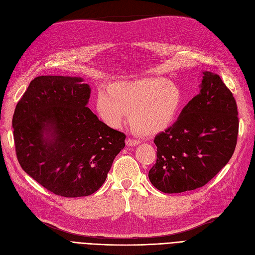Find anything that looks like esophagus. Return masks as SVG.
<instances>
[{
    "mask_svg": "<svg viewBox=\"0 0 255 255\" xmlns=\"http://www.w3.org/2000/svg\"><path fill=\"white\" fill-rule=\"evenodd\" d=\"M138 143H139V140L133 139V138H128V139H127V144L129 145V146H134V145H136Z\"/></svg>",
    "mask_w": 255,
    "mask_h": 255,
    "instance_id": "esophagus-1",
    "label": "esophagus"
}]
</instances>
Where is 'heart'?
<instances>
[{
	"label": "heart",
	"mask_w": 255,
	"mask_h": 255,
	"mask_svg": "<svg viewBox=\"0 0 255 255\" xmlns=\"http://www.w3.org/2000/svg\"><path fill=\"white\" fill-rule=\"evenodd\" d=\"M183 105V94L173 82L160 78L120 81L98 90L97 112L107 126L120 128L128 118L143 133L169 127Z\"/></svg>",
	"instance_id": "b5f03b06"
}]
</instances>
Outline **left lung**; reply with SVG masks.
Returning <instances> with one entry per match:
<instances>
[{"label": "left lung", "instance_id": "1", "mask_svg": "<svg viewBox=\"0 0 255 255\" xmlns=\"http://www.w3.org/2000/svg\"><path fill=\"white\" fill-rule=\"evenodd\" d=\"M237 105L220 76L205 71L201 89L165 132L157 134L154 187L177 194L202 187L232 157L238 135Z\"/></svg>", "mask_w": 255, "mask_h": 255}]
</instances>
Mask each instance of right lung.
I'll list each match as a JSON object with an SVG mask.
<instances>
[{
  "label": "right lung",
  "instance_id": "obj_1",
  "mask_svg": "<svg viewBox=\"0 0 255 255\" xmlns=\"http://www.w3.org/2000/svg\"><path fill=\"white\" fill-rule=\"evenodd\" d=\"M71 76L42 75L29 83L12 117L20 166L57 196L92 195L102 186L126 134L86 106L89 85Z\"/></svg>",
  "mask_w": 255,
  "mask_h": 255
}]
</instances>
